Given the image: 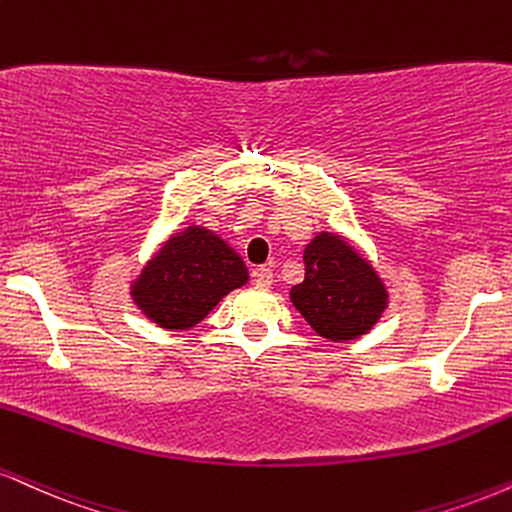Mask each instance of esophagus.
Instances as JSON below:
<instances>
[{
    "label": "esophagus",
    "mask_w": 512,
    "mask_h": 512,
    "mask_svg": "<svg viewBox=\"0 0 512 512\" xmlns=\"http://www.w3.org/2000/svg\"><path fill=\"white\" fill-rule=\"evenodd\" d=\"M254 282H256V287H261V289L270 287V285H273V270H270L268 266L256 268L254 270Z\"/></svg>",
    "instance_id": "obj_1"
}]
</instances>
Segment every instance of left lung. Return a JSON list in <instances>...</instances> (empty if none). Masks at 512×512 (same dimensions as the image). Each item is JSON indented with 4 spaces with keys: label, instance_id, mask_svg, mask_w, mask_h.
I'll list each match as a JSON object with an SVG mask.
<instances>
[{
    "label": "left lung",
    "instance_id": "obj_1",
    "mask_svg": "<svg viewBox=\"0 0 512 512\" xmlns=\"http://www.w3.org/2000/svg\"><path fill=\"white\" fill-rule=\"evenodd\" d=\"M304 263V282L289 299L320 337L349 342L372 330L387 308V289L344 237L320 232L306 246Z\"/></svg>",
    "mask_w": 512,
    "mask_h": 512
}]
</instances>
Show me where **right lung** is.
<instances>
[{
  "instance_id": "obj_1",
  "label": "right lung",
  "mask_w": 512,
  "mask_h": 512,
  "mask_svg": "<svg viewBox=\"0 0 512 512\" xmlns=\"http://www.w3.org/2000/svg\"><path fill=\"white\" fill-rule=\"evenodd\" d=\"M244 261L218 235L189 225L161 246L132 282V301L151 323L189 330L232 289L246 285Z\"/></svg>"
}]
</instances>
